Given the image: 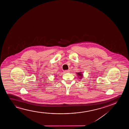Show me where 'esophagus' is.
<instances>
[{
    "mask_svg": "<svg viewBox=\"0 0 129 129\" xmlns=\"http://www.w3.org/2000/svg\"><path fill=\"white\" fill-rule=\"evenodd\" d=\"M70 72L69 70H66V71H64V72L65 73H69Z\"/></svg>",
    "mask_w": 129,
    "mask_h": 129,
    "instance_id": "esophagus-1",
    "label": "esophagus"
}]
</instances>
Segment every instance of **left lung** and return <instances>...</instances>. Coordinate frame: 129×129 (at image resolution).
<instances>
[{
  "mask_svg": "<svg viewBox=\"0 0 129 129\" xmlns=\"http://www.w3.org/2000/svg\"><path fill=\"white\" fill-rule=\"evenodd\" d=\"M77 74L78 75V77H79L80 78H81L83 77L82 74H81V72L77 73Z\"/></svg>",
  "mask_w": 129,
  "mask_h": 129,
  "instance_id": "left-lung-1",
  "label": "left lung"
}]
</instances>
